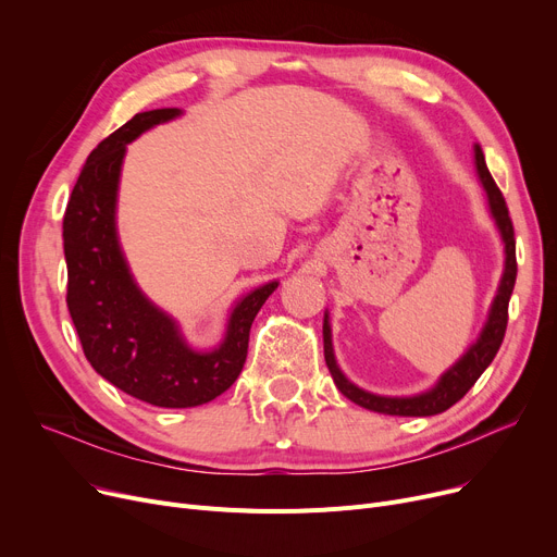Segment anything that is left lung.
I'll list each match as a JSON object with an SVG mask.
<instances>
[{
	"label": "left lung",
	"mask_w": 557,
	"mask_h": 557,
	"mask_svg": "<svg viewBox=\"0 0 557 557\" xmlns=\"http://www.w3.org/2000/svg\"><path fill=\"white\" fill-rule=\"evenodd\" d=\"M474 166L479 173V181L485 189L487 196V208L490 214L496 223V230L502 234L504 242V252H506V261H504V275L499 282V288H496V296L490 305L487 311V320L479 334V338L467 347V352L449 368L441 374L435 386L420 393V395H411V397H386V395H374L368 393L363 388H359L357 384L349 382V379L343 374V370L336 363L334 357V347H332V325H330V313L325 311V320H323V343H325V361L327 368L332 372V379L336 388L349 399L355 401L368 411L374 413H384V416H401V418H426V416H437L447 411L449 406H454L458 399L465 397V393L470 391L476 379L483 374V370L492 363V359L499 352V347L504 343L506 336V325H508V302L512 296L515 288V280H517V257H515V230H512V221L506 208L504 194L496 187V183L492 181V175L487 171L485 158L481 146H474Z\"/></svg>",
	"instance_id": "8db88e82"
}]
</instances>
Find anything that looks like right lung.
Instances as JSON below:
<instances>
[{
	"label": "right lung",
	"instance_id": "add662e5",
	"mask_svg": "<svg viewBox=\"0 0 557 557\" xmlns=\"http://www.w3.org/2000/svg\"><path fill=\"white\" fill-rule=\"evenodd\" d=\"M181 114L178 108L137 112L106 137L81 169L63 219L67 309L85 359L112 386L162 408L208 404L237 382L252 320L280 284L269 282L246 294L227 318L221 345L196 349L133 280L116 234L126 144Z\"/></svg>",
	"mask_w": 557,
	"mask_h": 557
}]
</instances>
